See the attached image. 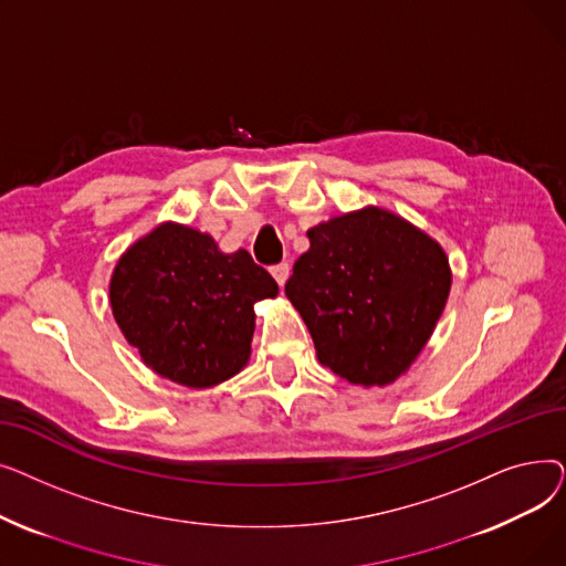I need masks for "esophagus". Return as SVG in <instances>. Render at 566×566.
Here are the masks:
<instances>
[{
  "instance_id": "esophagus-1",
  "label": "esophagus",
  "mask_w": 566,
  "mask_h": 566,
  "mask_svg": "<svg viewBox=\"0 0 566 566\" xmlns=\"http://www.w3.org/2000/svg\"><path fill=\"white\" fill-rule=\"evenodd\" d=\"M271 273H273L275 282H277L280 286H284V284H286V280H289L291 268H289V263H277V265H273V268H271Z\"/></svg>"
}]
</instances>
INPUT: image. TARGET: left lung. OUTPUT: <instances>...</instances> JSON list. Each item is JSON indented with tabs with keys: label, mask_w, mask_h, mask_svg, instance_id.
I'll use <instances>...</instances> for the list:
<instances>
[{
	"label": "left lung",
	"mask_w": 566,
	"mask_h": 566,
	"mask_svg": "<svg viewBox=\"0 0 566 566\" xmlns=\"http://www.w3.org/2000/svg\"><path fill=\"white\" fill-rule=\"evenodd\" d=\"M307 235L284 293L318 363L360 388L392 385L418 360L450 298L448 254L380 206L318 222Z\"/></svg>",
	"instance_id": "1"
}]
</instances>
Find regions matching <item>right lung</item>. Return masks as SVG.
I'll return each instance as SVG.
<instances>
[{"label":"right lung","instance_id":"right-lung-1","mask_svg":"<svg viewBox=\"0 0 566 566\" xmlns=\"http://www.w3.org/2000/svg\"><path fill=\"white\" fill-rule=\"evenodd\" d=\"M277 293L248 250L222 252L211 233L171 220L137 238L109 277L114 321L142 363L195 390L248 365L254 303Z\"/></svg>","mask_w":566,"mask_h":566}]
</instances>
